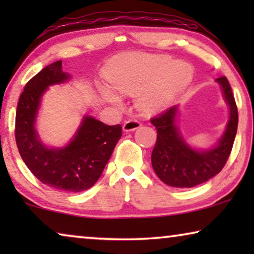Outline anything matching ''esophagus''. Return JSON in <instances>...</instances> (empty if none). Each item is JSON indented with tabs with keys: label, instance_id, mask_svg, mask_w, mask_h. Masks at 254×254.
Listing matches in <instances>:
<instances>
[{
	"label": "esophagus",
	"instance_id": "esophagus-1",
	"mask_svg": "<svg viewBox=\"0 0 254 254\" xmlns=\"http://www.w3.org/2000/svg\"><path fill=\"white\" fill-rule=\"evenodd\" d=\"M141 127V123L137 120H128L123 125L124 131H134L135 129Z\"/></svg>",
	"mask_w": 254,
	"mask_h": 254
}]
</instances>
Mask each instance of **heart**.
<instances>
[{
  "instance_id": "heart-1",
  "label": "heart",
  "mask_w": 254,
  "mask_h": 254,
  "mask_svg": "<svg viewBox=\"0 0 254 254\" xmlns=\"http://www.w3.org/2000/svg\"><path fill=\"white\" fill-rule=\"evenodd\" d=\"M169 58L128 54L116 59L106 69L111 85L125 95H136L137 106L144 113L157 112L189 84L192 71L183 62L171 64ZM107 102L119 105L120 98L110 89H103Z\"/></svg>"
}]
</instances>
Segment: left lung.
<instances>
[{
    "label": "left lung",
    "mask_w": 254,
    "mask_h": 254,
    "mask_svg": "<svg viewBox=\"0 0 254 254\" xmlns=\"http://www.w3.org/2000/svg\"><path fill=\"white\" fill-rule=\"evenodd\" d=\"M216 82L221 85L230 116L223 135L211 148L199 150L185 141L177 126L178 105L151 119L157 129L151 164L156 175L166 185L189 189L206 183L220 173L230 156L237 133L238 111L227 77L222 76L216 78Z\"/></svg>",
    "instance_id": "8db88e82"
}]
</instances>
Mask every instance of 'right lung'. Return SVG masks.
<instances>
[{
    "mask_svg": "<svg viewBox=\"0 0 254 254\" xmlns=\"http://www.w3.org/2000/svg\"><path fill=\"white\" fill-rule=\"evenodd\" d=\"M70 77L62 71V61H57L26 83L17 105L15 137L24 163L36 178L55 190L76 193L97 183L123 135V128L84 116L68 144L62 148L45 145L36 129L41 97L48 86L61 84Z\"/></svg>",
    "mask_w": 254,
    "mask_h": 254,
    "instance_id": "right-lung-1",
    "label": "right lung"
}]
</instances>
